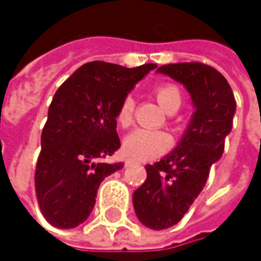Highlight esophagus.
Masks as SVG:
<instances>
[{"mask_svg": "<svg viewBox=\"0 0 261 261\" xmlns=\"http://www.w3.org/2000/svg\"><path fill=\"white\" fill-rule=\"evenodd\" d=\"M136 163V160H133V159H127L125 160V168H128V166H133Z\"/></svg>", "mask_w": 261, "mask_h": 261, "instance_id": "obj_1", "label": "esophagus"}]
</instances>
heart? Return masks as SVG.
Segmentation results:
<instances>
[{
    "instance_id": "obj_1",
    "label": "heart",
    "mask_w": 261,
    "mask_h": 261,
    "mask_svg": "<svg viewBox=\"0 0 261 261\" xmlns=\"http://www.w3.org/2000/svg\"><path fill=\"white\" fill-rule=\"evenodd\" d=\"M154 96L159 101V104L166 110L171 112L174 109H178L181 104V93L175 84L165 83L154 87ZM133 115H134V98L125 96L122 102L118 107L116 112V124L121 128H128L133 124ZM171 146V137L165 131L155 130H136L130 133L122 143V149L125 155L137 160H146L157 157L168 151Z\"/></svg>"
}]
</instances>
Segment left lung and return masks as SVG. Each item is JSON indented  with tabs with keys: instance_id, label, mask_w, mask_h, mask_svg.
I'll use <instances>...</instances> for the list:
<instances>
[{
	"instance_id": "8db88e82",
	"label": "left lung",
	"mask_w": 261,
	"mask_h": 261,
	"mask_svg": "<svg viewBox=\"0 0 261 261\" xmlns=\"http://www.w3.org/2000/svg\"><path fill=\"white\" fill-rule=\"evenodd\" d=\"M189 90L195 113L178 146L160 162L146 165V180L134 192L139 221L151 230L178 224L205 186L212 165L221 159L233 127L236 99L225 77L199 63H172L157 69Z\"/></svg>"
}]
</instances>
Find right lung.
<instances>
[{
  "label": "right lung",
  "mask_w": 261,
  "mask_h": 261,
  "mask_svg": "<svg viewBox=\"0 0 261 261\" xmlns=\"http://www.w3.org/2000/svg\"><path fill=\"white\" fill-rule=\"evenodd\" d=\"M157 68L89 62L56 92L42 130L34 187L43 218L57 228L83 224L101 181L124 165L102 159L119 149L116 112L133 86Z\"/></svg>",
  "instance_id": "right-lung-1"
}]
</instances>
